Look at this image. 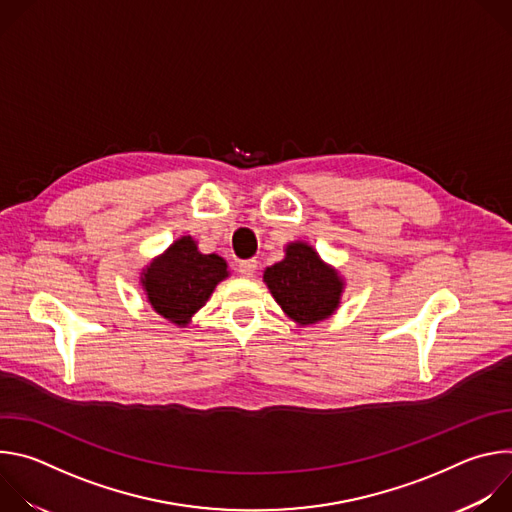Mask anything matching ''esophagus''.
<instances>
[{
  "label": "esophagus",
  "instance_id": "1",
  "mask_svg": "<svg viewBox=\"0 0 512 512\" xmlns=\"http://www.w3.org/2000/svg\"><path fill=\"white\" fill-rule=\"evenodd\" d=\"M255 269H257V261H255V259H247V261H241V263H239V267H237L239 275H243V277H253Z\"/></svg>",
  "mask_w": 512,
  "mask_h": 512
}]
</instances>
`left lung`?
Listing matches in <instances>:
<instances>
[{
	"label": "left lung",
	"mask_w": 512,
	"mask_h": 512,
	"mask_svg": "<svg viewBox=\"0 0 512 512\" xmlns=\"http://www.w3.org/2000/svg\"><path fill=\"white\" fill-rule=\"evenodd\" d=\"M263 281L281 310L300 326L330 318L344 289L338 271L326 265L316 249L302 241L285 247V257L265 269Z\"/></svg>",
	"instance_id": "left-lung-1"
}]
</instances>
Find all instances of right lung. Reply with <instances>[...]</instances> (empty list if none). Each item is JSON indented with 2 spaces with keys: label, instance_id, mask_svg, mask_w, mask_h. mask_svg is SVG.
I'll use <instances>...</instances> for the list:
<instances>
[{
  "label": "right lung",
  "instance_id": "right-lung-1",
  "mask_svg": "<svg viewBox=\"0 0 512 512\" xmlns=\"http://www.w3.org/2000/svg\"><path fill=\"white\" fill-rule=\"evenodd\" d=\"M225 277L229 271L223 257L204 255L192 237H180L143 269L141 285L160 316L186 326Z\"/></svg>",
  "mask_w": 512,
  "mask_h": 512
}]
</instances>
